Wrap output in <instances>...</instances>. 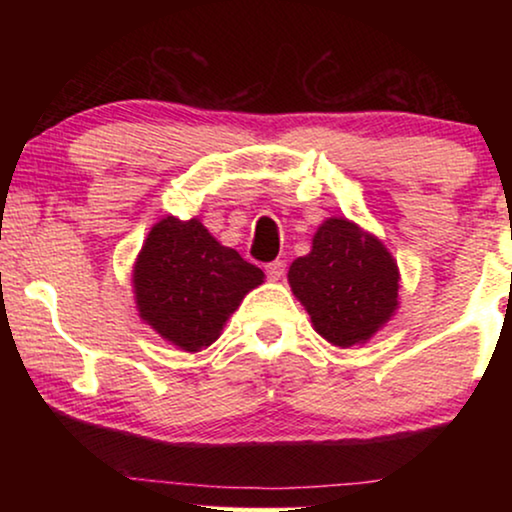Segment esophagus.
I'll use <instances>...</instances> for the list:
<instances>
[{
	"label": "esophagus",
	"instance_id": "obj_1",
	"mask_svg": "<svg viewBox=\"0 0 512 512\" xmlns=\"http://www.w3.org/2000/svg\"><path fill=\"white\" fill-rule=\"evenodd\" d=\"M265 272H268V277L272 279V282H279V279L284 277L286 272V263L284 261H272L265 265Z\"/></svg>",
	"mask_w": 512,
	"mask_h": 512
}]
</instances>
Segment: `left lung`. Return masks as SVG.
I'll use <instances>...</instances> for the list:
<instances>
[{"mask_svg":"<svg viewBox=\"0 0 512 512\" xmlns=\"http://www.w3.org/2000/svg\"><path fill=\"white\" fill-rule=\"evenodd\" d=\"M289 286L314 331L345 349L368 342L394 317L401 272L382 240L331 216L314 233L310 254L291 263Z\"/></svg>","mask_w":512,"mask_h":512,"instance_id":"1","label":"left lung"}]
</instances>
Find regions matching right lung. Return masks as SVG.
Listing matches in <instances>:
<instances>
[{"label": "right lung", "instance_id": "right-lung-1", "mask_svg": "<svg viewBox=\"0 0 512 512\" xmlns=\"http://www.w3.org/2000/svg\"><path fill=\"white\" fill-rule=\"evenodd\" d=\"M263 279L261 268L223 247L200 219L177 216L153 223L132 265L139 319L184 352L219 340L230 314Z\"/></svg>", "mask_w": 512, "mask_h": 512}]
</instances>
